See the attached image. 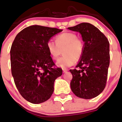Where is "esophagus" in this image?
I'll list each match as a JSON object with an SVG mask.
<instances>
[{
  "mask_svg": "<svg viewBox=\"0 0 122 122\" xmlns=\"http://www.w3.org/2000/svg\"><path fill=\"white\" fill-rule=\"evenodd\" d=\"M62 70H63L64 73H66V72H67V71H68L67 69H62Z\"/></svg>",
  "mask_w": 122,
  "mask_h": 122,
  "instance_id": "obj_1",
  "label": "esophagus"
}]
</instances>
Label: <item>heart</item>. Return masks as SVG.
Masks as SVG:
<instances>
[{
    "mask_svg": "<svg viewBox=\"0 0 122 122\" xmlns=\"http://www.w3.org/2000/svg\"><path fill=\"white\" fill-rule=\"evenodd\" d=\"M56 43L49 40L46 48L51 58L57 60L63 52L64 56L58 61L56 64L62 68L72 66L75 61H78L82 56L84 52V43L78 35L73 32H63L55 38Z\"/></svg>",
    "mask_w": 122,
    "mask_h": 122,
    "instance_id": "b5f03b06",
    "label": "heart"
}]
</instances>
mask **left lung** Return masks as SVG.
Returning <instances> with one entry per match:
<instances>
[{
  "instance_id": "1",
  "label": "left lung",
  "mask_w": 122,
  "mask_h": 122,
  "mask_svg": "<svg viewBox=\"0 0 122 122\" xmlns=\"http://www.w3.org/2000/svg\"><path fill=\"white\" fill-rule=\"evenodd\" d=\"M68 29L79 32L85 42L84 54L76 69L70 70L73 76L71 91L80 98H94L103 92L107 84L110 43L105 35L89 23H82Z\"/></svg>"
}]
</instances>
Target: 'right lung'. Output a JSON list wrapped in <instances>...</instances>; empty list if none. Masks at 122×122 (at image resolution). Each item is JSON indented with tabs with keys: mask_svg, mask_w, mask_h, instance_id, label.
Here are the masks:
<instances>
[{
	"mask_svg": "<svg viewBox=\"0 0 122 122\" xmlns=\"http://www.w3.org/2000/svg\"><path fill=\"white\" fill-rule=\"evenodd\" d=\"M61 29L33 25L20 32L11 51V73L23 98L30 103L48 100L53 92L54 82L62 74L56 67L46 48V43Z\"/></svg>",
	"mask_w": 122,
	"mask_h": 122,
	"instance_id": "add662e5",
	"label": "right lung"
}]
</instances>
